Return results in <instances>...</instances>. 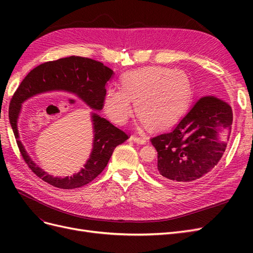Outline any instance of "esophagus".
<instances>
[{"label": "esophagus", "instance_id": "obj_1", "mask_svg": "<svg viewBox=\"0 0 253 253\" xmlns=\"http://www.w3.org/2000/svg\"><path fill=\"white\" fill-rule=\"evenodd\" d=\"M131 140H133L134 142L140 143V144H145L148 142V138L147 137H138V136H132Z\"/></svg>", "mask_w": 253, "mask_h": 253}]
</instances>
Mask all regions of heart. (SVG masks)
Instances as JSON below:
<instances>
[{
  "label": "heart",
  "mask_w": 253,
  "mask_h": 253,
  "mask_svg": "<svg viewBox=\"0 0 253 253\" xmlns=\"http://www.w3.org/2000/svg\"><path fill=\"white\" fill-rule=\"evenodd\" d=\"M192 84L186 73L152 66L126 74L121 87L110 86L104 95V110L118 125L135 112L152 129L173 126L192 100Z\"/></svg>",
  "instance_id": "heart-1"
}]
</instances>
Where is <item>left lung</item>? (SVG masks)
Wrapping results in <instances>:
<instances>
[{
	"label": "left lung",
	"mask_w": 253,
	"mask_h": 253,
	"mask_svg": "<svg viewBox=\"0 0 253 253\" xmlns=\"http://www.w3.org/2000/svg\"><path fill=\"white\" fill-rule=\"evenodd\" d=\"M231 106L215 96L197 100L171 132L153 137V173L173 182L196 181L218 164L231 133Z\"/></svg>",
	"instance_id": "8db88e82"
}]
</instances>
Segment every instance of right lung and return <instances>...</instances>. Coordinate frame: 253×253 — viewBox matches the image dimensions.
<instances>
[{"instance_id":"1","label":"right lung","mask_w":253,"mask_h":253,"mask_svg":"<svg viewBox=\"0 0 253 253\" xmlns=\"http://www.w3.org/2000/svg\"><path fill=\"white\" fill-rule=\"evenodd\" d=\"M113 74L111 68L98 61L71 56L37 66L23 79L10 101L9 121L22 157L38 177L60 189H75L86 185L104 170L115 148L128 137L109 120L93 112V149L86 164L73 176L55 177L36 165L19 139L18 119L22 103L39 94L63 90L79 97L90 109L100 111L103 108L106 83Z\"/></svg>"}]
</instances>
